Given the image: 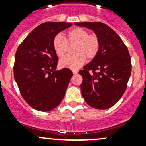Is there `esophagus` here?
<instances>
[{"instance_id": "1", "label": "esophagus", "mask_w": 146, "mask_h": 146, "mask_svg": "<svg viewBox=\"0 0 146 146\" xmlns=\"http://www.w3.org/2000/svg\"><path fill=\"white\" fill-rule=\"evenodd\" d=\"M72 72H73V74H78V71L77 70H72Z\"/></svg>"}]
</instances>
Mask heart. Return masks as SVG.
Wrapping results in <instances>:
<instances>
[{"mask_svg":"<svg viewBox=\"0 0 146 146\" xmlns=\"http://www.w3.org/2000/svg\"><path fill=\"white\" fill-rule=\"evenodd\" d=\"M69 43L74 42V47L75 54L68 55L59 61V65L62 68L77 69L83 65L86 57L88 60L94 58L99 50V41L94 35H89L88 32L80 28L72 30L68 33ZM52 46L56 55L62 57L65 55L68 48L66 39L60 33L55 35L52 41Z\"/></svg>","mask_w":146,"mask_h":146,"instance_id":"obj_1","label":"heart"}]
</instances>
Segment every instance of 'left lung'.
I'll return each mask as SVG.
<instances>
[{"instance_id":"1","label":"left lung","mask_w":146,"mask_h":146,"mask_svg":"<svg viewBox=\"0 0 146 146\" xmlns=\"http://www.w3.org/2000/svg\"><path fill=\"white\" fill-rule=\"evenodd\" d=\"M92 30L99 41L96 57L79 74L82 97L88 105L98 110L113 106L123 96L131 72L127 47L114 30L100 22L74 23ZM89 70H92L91 75Z\"/></svg>"}]
</instances>
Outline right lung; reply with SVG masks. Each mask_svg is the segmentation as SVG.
Wrapping results in <instances>:
<instances>
[{
	"mask_svg": "<svg viewBox=\"0 0 146 146\" xmlns=\"http://www.w3.org/2000/svg\"><path fill=\"white\" fill-rule=\"evenodd\" d=\"M72 25L42 23L27 36L15 54V81L23 99L38 111H50L58 106L73 75L67 68L55 70L58 58L52 46L55 35Z\"/></svg>",
	"mask_w": 146,
	"mask_h": 146,
	"instance_id": "1",
	"label": "right lung"
}]
</instances>
